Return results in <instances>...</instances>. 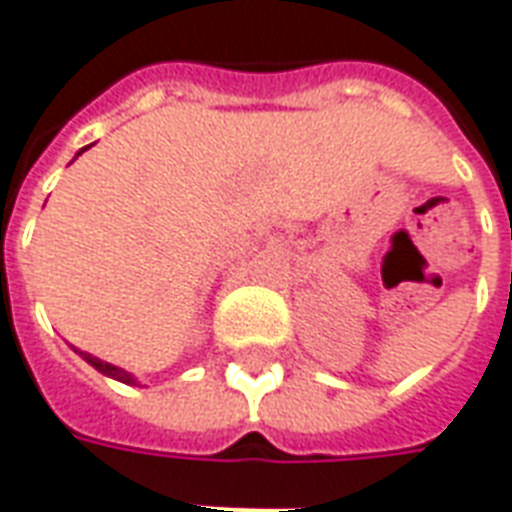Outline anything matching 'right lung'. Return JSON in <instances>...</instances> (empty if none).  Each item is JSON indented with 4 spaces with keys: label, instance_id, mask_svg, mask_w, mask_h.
<instances>
[{
    "label": "right lung",
    "instance_id": "obj_1",
    "mask_svg": "<svg viewBox=\"0 0 512 512\" xmlns=\"http://www.w3.org/2000/svg\"><path fill=\"white\" fill-rule=\"evenodd\" d=\"M82 151H85V148H82ZM82 151H79V154H82ZM76 353H79V350H76ZM79 355H82V358H85V361H88L90 366H96L99 372H104L107 378L121 380V383H134L132 375H129V372H123V369H118V366L107 364V361H99V358H93V355H90V353H79Z\"/></svg>",
    "mask_w": 512,
    "mask_h": 512
}]
</instances>
